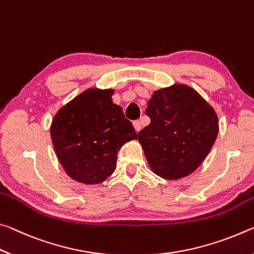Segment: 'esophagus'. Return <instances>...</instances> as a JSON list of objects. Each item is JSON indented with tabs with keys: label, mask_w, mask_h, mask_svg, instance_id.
<instances>
[{
	"label": "esophagus",
	"mask_w": 254,
	"mask_h": 254,
	"mask_svg": "<svg viewBox=\"0 0 254 254\" xmlns=\"http://www.w3.org/2000/svg\"><path fill=\"white\" fill-rule=\"evenodd\" d=\"M132 125H134V128H135L136 131H139L140 129H142V125H140L139 120H135V122L132 123Z\"/></svg>",
	"instance_id": "34e87169"
}]
</instances>
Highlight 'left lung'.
I'll return each mask as SVG.
<instances>
[{
	"label": "left lung",
	"mask_w": 254,
	"mask_h": 254,
	"mask_svg": "<svg viewBox=\"0 0 254 254\" xmlns=\"http://www.w3.org/2000/svg\"><path fill=\"white\" fill-rule=\"evenodd\" d=\"M145 112L151 123L138 140L152 171L166 180L192 173L217 138L213 107L190 86L173 84L154 91Z\"/></svg>",
	"instance_id": "8db88e82"
}]
</instances>
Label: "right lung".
<instances>
[{
  "mask_svg": "<svg viewBox=\"0 0 254 254\" xmlns=\"http://www.w3.org/2000/svg\"><path fill=\"white\" fill-rule=\"evenodd\" d=\"M112 89H88L62 107L51 126L57 159L73 180L98 185L115 172L125 143L137 139Z\"/></svg>",
  "mask_w": 254,
  "mask_h": 254,
  "instance_id": "add662e5",
  "label": "right lung"
}]
</instances>
